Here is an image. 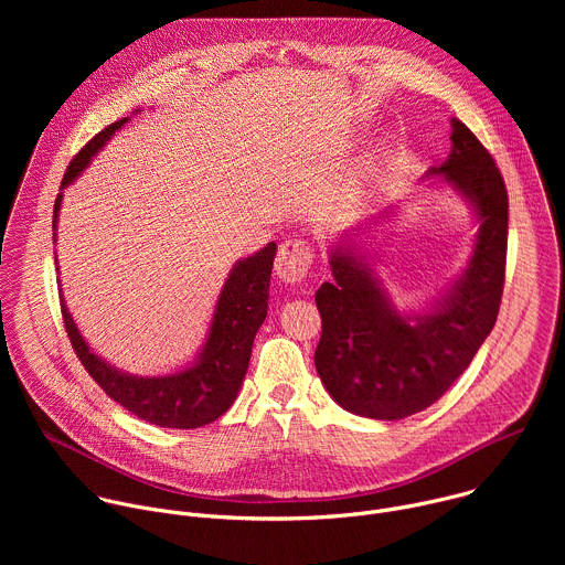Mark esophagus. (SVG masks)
<instances>
[{
    "mask_svg": "<svg viewBox=\"0 0 565 565\" xmlns=\"http://www.w3.org/2000/svg\"><path fill=\"white\" fill-rule=\"evenodd\" d=\"M315 264V250L303 238H286L279 246L277 259H275V270L279 279L295 284L301 281Z\"/></svg>",
    "mask_w": 565,
    "mask_h": 565,
    "instance_id": "1",
    "label": "esophagus"
}]
</instances>
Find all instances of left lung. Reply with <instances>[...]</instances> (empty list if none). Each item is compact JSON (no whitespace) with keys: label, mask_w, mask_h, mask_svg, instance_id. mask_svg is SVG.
<instances>
[{"label":"left lung","mask_w":565,"mask_h":565,"mask_svg":"<svg viewBox=\"0 0 565 565\" xmlns=\"http://www.w3.org/2000/svg\"><path fill=\"white\" fill-rule=\"evenodd\" d=\"M451 153L434 174H445L478 212L480 230L471 264L431 312L399 317L366 264L333 253L335 281L321 284L315 301L321 338L315 369L347 412L397 420L418 414L462 375L492 333L508 259V190L492 153L462 122H451Z\"/></svg>","instance_id":"8db88e82"}]
</instances>
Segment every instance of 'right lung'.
Segmentation results:
<instances>
[{"instance_id": "right-lung-1", "label": "right lung", "mask_w": 565, "mask_h": 565, "mask_svg": "<svg viewBox=\"0 0 565 565\" xmlns=\"http://www.w3.org/2000/svg\"><path fill=\"white\" fill-rule=\"evenodd\" d=\"M125 122L127 118L111 122L71 158L62 188H66L87 168L92 156ZM60 201L62 194H57L53 205V230L57 223ZM275 253L277 246L268 244L262 253L234 266L221 290L201 360L177 375L131 377L111 369L89 351L62 303L64 331L77 360L83 362L98 386L140 420L172 429H196L210 425L230 409L241 382L246 377L255 335L268 312V288Z\"/></svg>"}]
</instances>
